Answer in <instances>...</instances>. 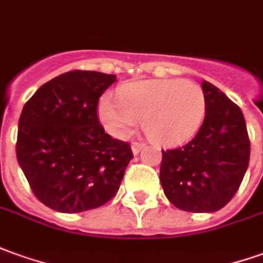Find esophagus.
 <instances>
[{
	"instance_id": "1",
	"label": "esophagus",
	"mask_w": 263,
	"mask_h": 263,
	"mask_svg": "<svg viewBox=\"0 0 263 263\" xmlns=\"http://www.w3.org/2000/svg\"><path fill=\"white\" fill-rule=\"evenodd\" d=\"M144 146H146L144 143L135 142L133 144H132V150H133V153H135V155H137V153H140V150L144 149Z\"/></svg>"
}]
</instances>
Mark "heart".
Instances as JSON below:
<instances>
[{"label": "heart", "instance_id": "1", "mask_svg": "<svg viewBox=\"0 0 263 263\" xmlns=\"http://www.w3.org/2000/svg\"><path fill=\"white\" fill-rule=\"evenodd\" d=\"M119 103L104 96L99 117L117 137L132 133L142 121L144 135L159 144H179L189 140L200 127L206 110L202 87L182 79L149 80L124 84L117 93Z\"/></svg>", "mask_w": 263, "mask_h": 263}]
</instances>
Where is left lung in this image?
Returning a JSON list of instances; mask_svg holds the SVG:
<instances>
[{
	"label": "left lung",
	"mask_w": 263,
	"mask_h": 263,
	"mask_svg": "<svg viewBox=\"0 0 263 263\" xmlns=\"http://www.w3.org/2000/svg\"><path fill=\"white\" fill-rule=\"evenodd\" d=\"M206 110L196 136L182 147L163 150L160 182L177 209L193 213L222 209L243 180L251 140L238 104L208 81Z\"/></svg>",
	"instance_id": "left-lung-1"
}]
</instances>
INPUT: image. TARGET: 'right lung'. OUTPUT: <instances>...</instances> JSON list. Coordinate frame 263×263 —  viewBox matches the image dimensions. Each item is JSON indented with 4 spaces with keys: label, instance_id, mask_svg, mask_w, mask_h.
Returning <instances> with one entry per match:
<instances>
[{
    "label": "right lung",
    "instance_id": "obj_1",
    "mask_svg": "<svg viewBox=\"0 0 263 263\" xmlns=\"http://www.w3.org/2000/svg\"><path fill=\"white\" fill-rule=\"evenodd\" d=\"M114 74L73 70L38 88L18 121L17 160L38 200L54 211L100 208L120 187L130 144L100 124L101 94Z\"/></svg>",
    "mask_w": 263,
    "mask_h": 263
}]
</instances>
